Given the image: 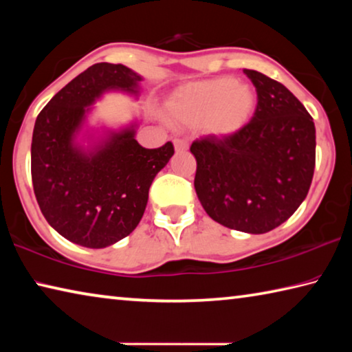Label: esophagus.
<instances>
[{"instance_id": "34e87169", "label": "esophagus", "mask_w": 352, "mask_h": 352, "mask_svg": "<svg viewBox=\"0 0 352 352\" xmlns=\"http://www.w3.org/2000/svg\"><path fill=\"white\" fill-rule=\"evenodd\" d=\"M174 146H175L177 152H183V151H186V148H188V141L183 140V138H175Z\"/></svg>"}]
</instances>
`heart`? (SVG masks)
Returning a JSON list of instances; mask_svg holds the SVG:
<instances>
[{
	"label": "heart",
	"instance_id": "obj_1",
	"mask_svg": "<svg viewBox=\"0 0 352 352\" xmlns=\"http://www.w3.org/2000/svg\"><path fill=\"white\" fill-rule=\"evenodd\" d=\"M254 109L250 87L228 77L192 83L177 91L168 102L174 121L186 126L204 124L214 135H233L248 122Z\"/></svg>",
	"mask_w": 352,
	"mask_h": 352
}]
</instances>
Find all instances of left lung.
<instances>
[{"label":"left lung","mask_w":352,"mask_h":352,"mask_svg":"<svg viewBox=\"0 0 352 352\" xmlns=\"http://www.w3.org/2000/svg\"><path fill=\"white\" fill-rule=\"evenodd\" d=\"M256 88L253 118L233 135L190 144L194 186L208 216L226 228L262 234L284 223L306 199L315 169V126L283 83L243 69Z\"/></svg>","instance_id":"1"}]
</instances>
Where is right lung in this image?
Listing matches in <instances>:
<instances>
[{
    "label": "right lung",
    "instance_id": "obj_1",
    "mask_svg": "<svg viewBox=\"0 0 352 352\" xmlns=\"http://www.w3.org/2000/svg\"><path fill=\"white\" fill-rule=\"evenodd\" d=\"M138 76L124 65L96 63L65 85L38 113L31 146L37 204L65 239L104 248L129 236L144 214L155 175L174 155L170 141L142 147L135 130L113 133L96 152L74 146V133L107 90L138 93Z\"/></svg>",
    "mask_w": 352,
    "mask_h": 352
}]
</instances>
